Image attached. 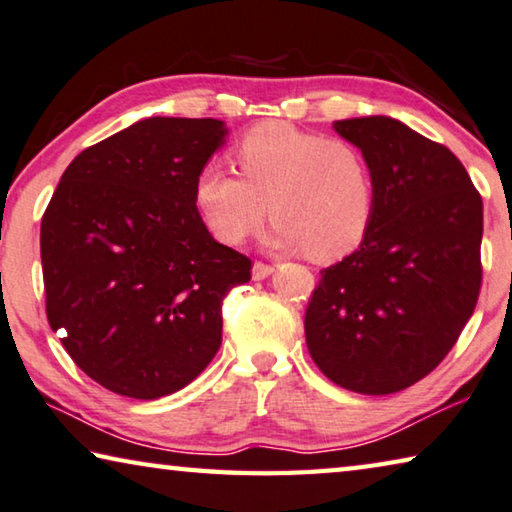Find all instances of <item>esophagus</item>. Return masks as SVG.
Listing matches in <instances>:
<instances>
[{
  "label": "esophagus",
  "instance_id": "obj_1",
  "mask_svg": "<svg viewBox=\"0 0 512 512\" xmlns=\"http://www.w3.org/2000/svg\"><path fill=\"white\" fill-rule=\"evenodd\" d=\"M274 274V265H267V263H254V267H251V276H254V281H263L267 279V276Z\"/></svg>",
  "mask_w": 512,
  "mask_h": 512
}]
</instances>
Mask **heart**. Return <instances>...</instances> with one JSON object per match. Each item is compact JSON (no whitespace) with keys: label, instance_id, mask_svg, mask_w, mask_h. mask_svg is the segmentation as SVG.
I'll return each instance as SVG.
<instances>
[{"label":"heart","instance_id":"obj_1","mask_svg":"<svg viewBox=\"0 0 512 512\" xmlns=\"http://www.w3.org/2000/svg\"><path fill=\"white\" fill-rule=\"evenodd\" d=\"M240 177L208 165L195 183V204L215 238L229 245L276 222L267 242L306 249L315 261L354 251L374 217V177L354 142L301 131L286 122L251 129L236 145Z\"/></svg>","mask_w":512,"mask_h":512}]
</instances>
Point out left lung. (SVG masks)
<instances>
[{
	"label": "left lung",
	"mask_w": 512,
	"mask_h": 512,
	"mask_svg": "<svg viewBox=\"0 0 512 512\" xmlns=\"http://www.w3.org/2000/svg\"><path fill=\"white\" fill-rule=\"evenodd\" d=\"M374 177V217L354 254L322 270L306 345L340 388L392 395L456 345L481 290L483 201L463 163L395 117L333 122Z\"/></svg>",
	"instance_id": "obj_1"
}]
</instances>
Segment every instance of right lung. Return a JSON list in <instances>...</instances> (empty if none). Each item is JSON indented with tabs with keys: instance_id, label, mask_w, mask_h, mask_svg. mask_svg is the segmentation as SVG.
Wrapping results in <instances>:
<instances>
[{
	"instance_id": "1",
	"label": "right lung",
	"mask_w": 512,
	"mask_h": 512,
	"mask_svg": "<svg viewBox=\"0 0 512 512\" xmlns=\"http://www.w3.org/2000/svg\"><path fill=\"white\" fill-rule=\"evenodd\" d=\"M213 117H147L74 158L40 224L47 320L92 381L133 399L186 388L222 345V299L251 261L208 233L195 183Z\"/></svg>"
}]
</instances>
